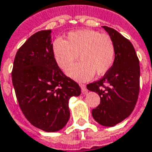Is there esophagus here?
<instances>
[{
  "label": "esophagus",
  "instance_id": "esophagus-1",
  "mask_svg": "<svg viewBox=\"0 0 152 152\" xmlns=\"http://www.w3.org/2000/svg\"><path fill=\"white\" fill-rule=\"evenodd\" d=\"M80 88H81V91L84 94H86L87 92H88V90L86 89V85H84V84H80Z\"/></svg>",
  "mask_w": 152,
  "mask_h": 152
}]
</instances>
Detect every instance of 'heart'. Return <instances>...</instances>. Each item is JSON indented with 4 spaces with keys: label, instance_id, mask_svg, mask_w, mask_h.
Wrapping results in <instances>:
<instances>
[{
    "label": "heart",
    "instance_id": "1",
    "mask_svg": "<svg viewBox=\"0 0 152 152\" xmlns=\"http://www.w3.org/2000/svg\"><path fill=\"white\" fill-rule=\"evenodd\" d=\"M53 58L61 69L66 71L79 56L80 62L66 73L73 79L86 81L94 74L102 76L108 72L115 60V45L112 38L94 30L69 32L65 40L57 39L52 45Z\"/></svg>",
    "mask_w": 152,
    "mask_h": 152
}]
</instances>
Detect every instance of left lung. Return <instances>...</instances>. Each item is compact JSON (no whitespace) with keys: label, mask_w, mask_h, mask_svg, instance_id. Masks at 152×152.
<instances>
[{"label":"left lung","mask_w":152,"mask_h":152,"mask_svg":"<svg viewBox=\"0 0 152 152\" xmlns=\"http://www.w3.org/2000/svg\"><path fill=\"white\" fill-rule=\"evenodd\" d=\"M102 28L114 43V63L102 78L87 85V89L100 97V104L92 110L94 119L101 125L112 127L134 111L139 94L140 66L130 41L113 28Z\"/></svg>","instance_id":"1"}]
</instances>
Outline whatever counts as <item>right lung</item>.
Wrapping results in <instances>:
<instances>
[{
    "instance_id": "add662e5",
    "label": "right lung",
    "mask_w": 152,
    "mask_h": 152,
    "mask_svg": "<svg viewBox=\"0 0 152 152\" xmlns=\"http://www.w3.org/2000/svg\"><path fill=\"white\" fill-rule=\"evenodd\" d=\"M51 42V30L32 35L18 49L12 70L20 109L32 125L45 132H56L66 125L70 98L81 92L79 85L58 67Z\"/></svg>"
}]
</instances>
